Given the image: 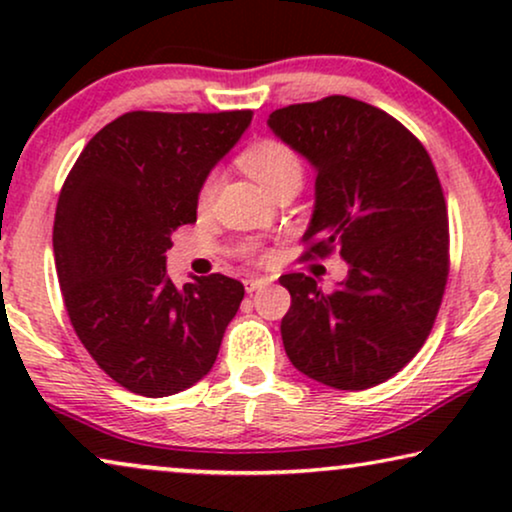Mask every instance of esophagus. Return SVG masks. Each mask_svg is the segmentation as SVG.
Wrapping results in <instances>:
<instances>
[{
	"label": "esophagus",
	"instance_id": "obj_1",
	"mask_svg": "<svg viewBox=\"0 0 512 512\" xmlns=\"http://www.w3.org/2000/svg\"><path fill=\"white\" fill-rule=\"evenodd\" d=\"M244 286H247L249 293L261 291L263 286H268V279H265V277H249V279H244Z\"/></svg>",
	"mask_w": 512,
	"mask_h": 512
}]
</instances>
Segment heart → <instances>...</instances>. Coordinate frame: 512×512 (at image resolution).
<instances>
[{
  "instance_id": "b5f03b06",
  "label": "heart",
  "mask_w": 512,
  "mask_h": 512,
  "mask_svg": "<svg viewBox=\"0 0 512 512\" xmlns=\"http://www.w3.org/2000/svg\"><path fill=\"white\" fill-rule=\"evenodd\" d=\"M240 167L270 193H275L286 181H300V177H303V165H300L298 153L282 139L272 137L258 139V142L247 146L240 153ZM216 188H219V174H209L200 186V205L212 202Z\"/></svg>"
}]
</instances>
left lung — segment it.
Here are the masks:
<instances>
[{
  "label": "left lung",
  "instance_id": "8db88e82",
  "mask_svg": "<svg viewBox=\"0 0 512 512\" xmlns=\"http://www.w3.org/2000/svg\"><path fill=\"white\" fill-rule=\"evenodd\" d=\"M272 132L317 170L303 258L340 251L345 282L331 293L303 272L282 275L291 307L286 356L326 387L387 382L429 338L450 275V226L436 167L387 111L354 97L272 111Z\"/></svg>",
  "mask_w": 512,
  "mask_h": 512
}]
</instances>
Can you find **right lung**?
Returning a JSON list of instances; mask_svg holds the SVG:
<instances>
[{
    "instance_id": "obj_1",
    "label": "right lung",
    "mask_w": 512,
    "mask_h": 512,
    "mask_svg": "<svg viewBox=\"0 0 512 512\" xmlns=\"http://www.w3.org/2000/svg\"><path fill=\"white\" fill-rule=\"evenodd\" d=\"M251 111H128L97 132L62 184L58 282L76 335L132 394H179L212 370L244 286L221 272L174 286L172 233L195 221L202 181Z\"/></svg>"
}]
</instances>
